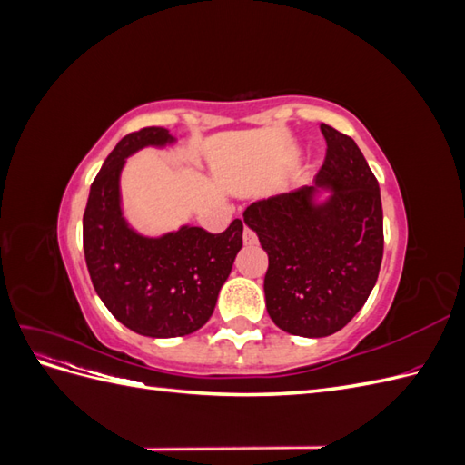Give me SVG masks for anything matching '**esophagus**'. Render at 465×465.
<instances>
[{"label":"esophagus","instance_id":"obj_1","mask_svg":"<svg viewBox=\"0 0 465 465\" xmlns=\"http://www.w3.org/2000/svg\"><path fill=\"white\" fill-rule=\"evenodd\" d=\"M242 241H244V244H246V246H252V244H256V242H258V236H256V232L252 231L250 227H244Z\"/></svg>","mask_w":465,"mask_h":465}]
</instances>
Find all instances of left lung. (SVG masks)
I'll return each mask as SVG.
<instances>
[{"instance_id": "obj_1", "label": "left lung", "mask_w": 465, "mask_h": 465, "mask_svg": "<svg viewBox=\"0 0 465 465\" xmlns=\"http://www.w3.org/2000/svg\"><path fill=\"white\" fill-rule=\"evenodd\" d=\"M326 159L314 186L252 203L244 223L267 252V314L292 335L340 331L367 302L384 254L378 180L349 135L320 124ZM318 187L331 189L316 204Z\"/></svg>"}]
</instances>
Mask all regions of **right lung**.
Listing matches in <instances>:
<instances>
[{"label": "right lung", "mask_w": 465, "mask_h": 465, "mask_svg": "<svg viewBox=\"0 0 465 465\" xmlns=\"http://www.w3.org/2000/svg\"><path fill=\"white\" fill-rule=\"evenodd\" d=\"M173 142L168 130L154 125L125 135L93 180L83 213V250L96 294L125 328L147 337L200 330L242 248L241 219L219 234L182 227L147 238L128 227L120 207L125 159L142 147Z\"/></svg>", "instance_id": "add662e5"}]
</instances>
